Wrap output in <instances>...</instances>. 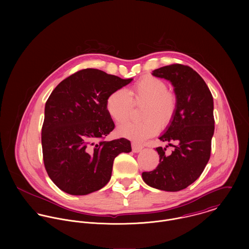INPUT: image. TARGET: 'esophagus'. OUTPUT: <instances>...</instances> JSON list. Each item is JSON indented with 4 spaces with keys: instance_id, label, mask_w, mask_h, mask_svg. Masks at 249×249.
I'll return each mask as SVG.
<instances>
[{
    "instance_id": "1",
    "label": "esophagus",
    "mask_w": 249,
    "mask_h": 249,
    "mask_svg": "<svg viewBox=\"0 0 249 249\" xmlns=\"http://www.w3.org/2000/svg\"><path fill=\"white\" fill-rule=\"evenodd\" d=\"M131 146H132V151L135 152V153H138V152L142 151V145L139 144V143H137V142H132V143H131Z\"/></svg>"
}]
</instances>
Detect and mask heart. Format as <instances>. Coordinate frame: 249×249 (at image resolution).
<instances>
[{"mask_svg":"<svg viewBox=\"0 0 249 249\" xmlns=\"http://www.w3.org/2000/svg\"><path fill=\"white\" fill-rule=\"evenodd\" d=\"M132 104H143L142 122H127L120 125L117 132L120 136L135 141H142L159 129H165L173 122L178 100L174 93L168 91L165 81L154 76H145L136 82L131 90L121 88L112 92L107 100L108 115L117 124L129 117Z\"/></svg>","mask_w":249,"mask_h":249,"instance_id":"1","label":"heart"}]
</instances>
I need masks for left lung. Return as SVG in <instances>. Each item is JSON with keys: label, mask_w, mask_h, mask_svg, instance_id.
Wrapping results in <instances>:
<instances>
[{"label": "left lung", "mask_w": 249, "mask_h": 249, "mask_svg": "<svg viewBox=\"0 0 249 249\" xmlns=\"http://www.w3.org/2000/svg\"><path fill=\"white\" fill-rule=\"evenodd\" d=\"M152 74L173 84L178 109L159 137L168 142L165 147H156L160 163L152 172L142 173V180L152 188L178 192L199 178L210 159L214 130L213 96L203 78L189 66L173 64L156 69ZM169 145L175 147L172 154L165 151Z\"/></svg>", "instance_id": "8db88e82"}]
</instances>
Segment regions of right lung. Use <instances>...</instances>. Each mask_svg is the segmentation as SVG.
I'll return each instance as SVG.
<instances>
[{"label": "right lung", "mask_w": 249, "mask_h": 249, "mask_svg": "<svg viewBox=\"0 0 249 249\" xmlns=\"http://www.w3.org/2000/svg\"><path fill=\"white\" fill-rule=\"evenodd\" d=\"M132 79L84 69L52 92L42 126L43 160L48 176L63 192L85 196L101 190L111 178L115 157L131 151L124 138L104 139L115 127L107 98Z\"/></svg>", "instance_id": "add662e5"}]
</instances>
